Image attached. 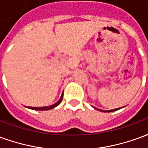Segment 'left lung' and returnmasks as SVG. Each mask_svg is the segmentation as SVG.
I'll list each match as a JSON object with an SVG mask.
<instances>
[{"mask_svg":"<svg viewBox=\"0 0 148 148\" xmlns=\"http://www.w3.org/2000/svg\"><path fill=\"white\" fill-rule=\"evenodd\" d=\"M122 108H123V107H122ZM93 109H97V110H98V111L104 112H114V111H116V110H119V109H121V108H118V109H112V110H102V109H97V108H95V107H93Z\"/></svg>","mask_w":148,"mask_h":148,"instance_id":"1","label":"left lung"}]
</instances>
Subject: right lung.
I'll use <instances>...</instances> for the list:
<instances>
[{
	"label": "right lung",
	"instance_id": "obj_1",
	"mask_svg": "<svg viewBox=\"0 0 148 148\" xmlns=\"http://www.w3.org/2000/svg\"><path fill=\"white\" fill-rule=\"evenodd\" d=\"M62 97H63V92L62 93L61 97L59 98L58 101L55 104H53L51 106H45V107H28L27 106V109H33V110H39V111H44V110H50V109H52L55 108L56 106H58L60 103L62 102Z\"/></svg>",
	"mask_w": 148,
	"mask_h": 148
}]
</instances>
